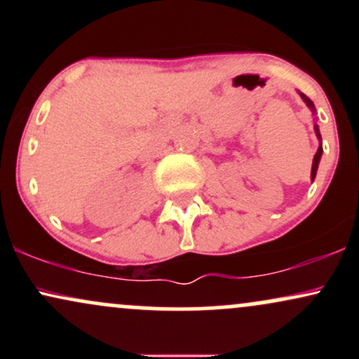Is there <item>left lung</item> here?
Wrapping results in <instances>:
<instances>
[{"label": "left lung", "instance_id": "1", "mask_svg": "<svg viewBox=\"0 0 359 359\" xmlns=\"http://www.w3.org/2000/svg\"><path fill=\"white\" fill-rule=\"evenodd\" d=\"M299 96L302 97V101H304V102H306L307 108L312 111V114H316V106H314V102H312L311 100H309V97H307L306 94H304V93H299ZM314 131H316V137H317V140H319V148H317V151H316V155H314V160H312V170H311V180H312V182H314L316 174H317V167H319L320 156H323V138H320L319 126L314 125Z\"/></svg>", "mask_w": 359, "mask_h": 359}]
</instances>
